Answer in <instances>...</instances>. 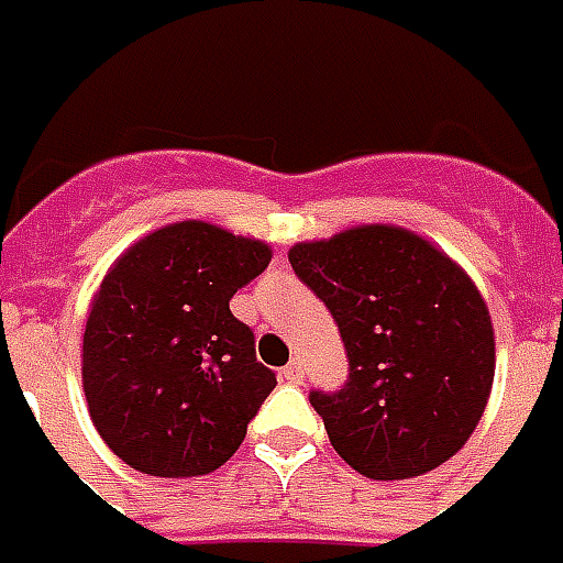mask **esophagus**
<instances>
[{
    "instance_id": "1",
    "label": "esophagus",
    "mask_w": 563,
    "mask_h": 563,
    "mask_svg": "<svg viewBox=\"0 0 563 563\" xmlns=\"http://www.w3.org/2000/svg\"><path fill=\"white\" fill-rule=\"evenodd\" d=\"M302 376H306V373H302V361H290V364L282 369V378L290 382V385H300Z\"/></svg>"
}]
</instances>
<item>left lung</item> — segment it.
<instances>
[{
  "instance_id": "1",
  "label": "left lung",
  "mask_w": 563,
  "mask_h": 563,
  "mask_svg": "<svg viewBox=\"0 0 563 563\" xmlns=\"http://www.w3.org/2000/svg\"><path fill=\"white\" fill-rule=\"evenodd\" d=\"M349 354L339 390H312L345 464L412 479L445 464L479 424L494 382V327L470 275L402 227L369 224L288 251Z\"/></svg>"
}]
</instances>
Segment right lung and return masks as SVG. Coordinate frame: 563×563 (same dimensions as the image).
<instances>
[{"label": "right lung", "mask_w": 563, "mask_h": 563, "mask_svg": "<svg viewBox=\"0 0 563 563\" xmlns=\"http://www.w3.org/2000/svg\"><path fill=\"white\" fill-rule=\"evenodd\" d=\"M269 257L266 242L178 221L139 239L102 278L84 327V397L133 470L206 476L242 445L275 373L230 300Z\"/></svg>", "instance_id": "add662e5"}]
</instances>
